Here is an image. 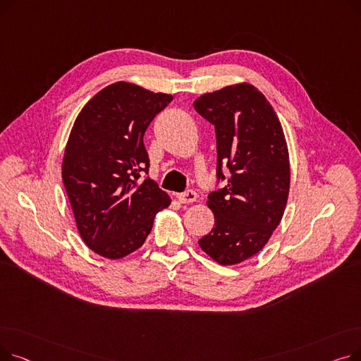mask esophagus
<instances>
[{
  "mask_svg": "<svg viewBox=\"0 0 361 361\" xmlns=\"http://www.w3.org/2000/svg\"><path fill=\"white\" fill-rule=\"evenodd\" d=\"M177 197H178V200H180L181 203H193V202H196L197 195H196L193 190H187V192H184V193L177 195Z\"/></svg>",
  "mask_w": 361,
  "mask_h": 361,
  "instance_id": "esophagus-1",
  "label": "esophagus"
}]
</instances>
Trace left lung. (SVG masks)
Here are the masks:
<instances>
[{
  "label": "left lung",
  "instance_id": "1",
  "mask_svg": "<svg viewBox=\"0 0 361 361\" xmlns=\"http://www.w3.org/2000/svg\"><path fill=\"white\" fill-rule=\"evenodd\" d=\"M193 106L215 126L216 176L225 183L207 196L215 225L199 245L228 267L257 255L282 219L290 192L287 140L272 105L253 85L204 93Z\"/></svg>",
  "mask_w": 361,
  "mask_h": 361
}]
</instances>
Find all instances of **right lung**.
Returning <instances> with one entry per match:
<instances>
[{
  "instance_id": "obj_1",
  "label": "right lung",
  "mask_w": 361,
  "mask_h": 361,
  "mask_svg": "<svg viewBox=\"0 0 361 361\" xmlns=\"http://www.w3.org/2000/svg\"><path fill=\"white\" fill-rule=\"evenodd\" d=\"M171 101L166 93L117 82L82 108L63 158V183L80 237L90 250L121 259L142 247L169 196L146 177L147 126Z\"/></svg>"
}]
</instances>
